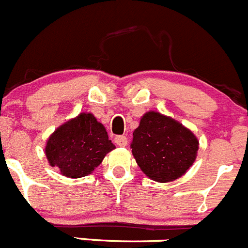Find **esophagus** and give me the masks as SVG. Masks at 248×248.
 I'll return each instance as SVG.
<instances>
[{"instance_id": "obj_1", "label": "esophagus", "mask_w": 248, "mask_h": 248, "mask_svg": "<svg viewBox=\"0 0 248 248\" xmlns=\"http://www.w3.org/2000/svg\"><path fill=\"white\" fill-rule=\"evenodd\" d=\"M115 142H116V145H119V146H126V145L128 144V139L124 136H119L115 138Z\"/></svg>"}]
</instances>
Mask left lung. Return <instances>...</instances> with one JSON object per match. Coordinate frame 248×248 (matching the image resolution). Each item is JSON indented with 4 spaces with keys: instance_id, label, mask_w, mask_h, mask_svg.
<instances>
[{
    "instance_id": "8db88e82",
    "label": "left lung",
    "mask_w": 248,
    "mask_h": 248,
    "mask_svg": "<svg viewBox=\"0 0 248 248\" xmlns=\"http://www.w3.org/2000/svg\"><path fill=\"white\" fill-rule=\"evenodd\" d=\"M131 149L149 179L170 182L193 166L199 140L179 121L151 110L142 115L138 128L134 129Z\"/></svg>"
}]
</instances>
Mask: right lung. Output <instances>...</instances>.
I'll use <instances>...</instances> for the list:
<instances>
[{
	"mask_svg": "<svg viewBox=\"0 0 248 248\" xmlns=\"http://www.w3.org/2000/svg\"><path fill=\"white\" fill-rule=\"evenodd\" d=\"M115 149L106 127L91 112H80L57 127L46 140V156L51 167L69 179L91 174Z\"/></svg>",
	"mask_w": 248,
	"mask_h": 248,
	"instance_id": "add662e5",
	"label": "right lung"
}]
</instances>
